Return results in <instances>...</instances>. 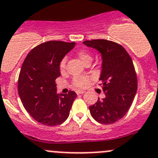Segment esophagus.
Returning <instances> with one entry per match:
<instances>
[{
    "label": "esophagus",
    "mask_w": 158,
    "mask_h": 158,
    "mask_svg": "<svg viewBox=\"0 0 158 158\" xmlns=\"http://www.w3.org/2000/svg\"><path fill=\"white\" fill-rule=\"evenodd\" d=\"M76 94L79 95V94H85V91H82V90H77L76 91Z\"/></svg>",
    "instance_id": "obj_1"
}]
</instances>
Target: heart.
Returning a JSON list of instances; mask_svg holds the SVG:
<instances>
[{
    "instance_id": "b5f03b06",
    "label": "heart",
    "mask_w": 158,
    "mask_h": 158,
    "mask_svg": "<svg viewBox=\"0 0 158 158\" xmlns=\"http://www.w3.org/2000/svg\"><path fill=\"white\" fill-rule=\"evenodd\" d=\"M77 56L80 59V61L85 64H86L89 62H91L93 60L92 55L86 50H80V51H79L77 52ZM66 63H67V57H64L61 59V62H60V65H59L60 70H61V72H64L65 71ZM89 82H90V79H89V76H76L72 79V85L76 88H85L89 85Z\"/></svg>"
}]
</instances>
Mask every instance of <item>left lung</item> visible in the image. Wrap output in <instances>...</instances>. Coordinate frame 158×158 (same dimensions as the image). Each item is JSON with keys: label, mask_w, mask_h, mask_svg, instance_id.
Masks as SVG:
<instances>
[{"label": "left lung", "mask_w": 158, "mask_h": 158, "mask_svg": "<svg viewBox=\"0 0 158 158\" xmlns=\"http://www.w3.org/2000/svg\"><path fill=\"white\" fill-rule=\"evenodd\" d=\"M102 56V70L99 80L106 97L89 107L92 117L101 124H113L123 118L137 91V77L133 62L120 44L107 40L84 41ZM101 85V84H100Z\"/></svg>", "instance_id": "left-lung-1"}]
</instances>
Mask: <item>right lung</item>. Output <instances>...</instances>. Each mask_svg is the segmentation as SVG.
<instances>
[{
  "label": "right lung",
  "instance_id": "obj_1",
  "mask_svg": "<svg viewBox=\"0 0 158 158\" xmlns=\"http://www.w3.org/2000/svg\"><path fill=\"white\" fill-rule=\"evenodd\" d=\"M75 45L57 40L43 43L31 50L23 61L18 80L19 97L27 112L43 125L62 124L77 97L74 91L56 94L55 84L61 75V59Z\"/></svg>",
  "mask_w": 158,
  "mask_h": 158
}]
</instances>
